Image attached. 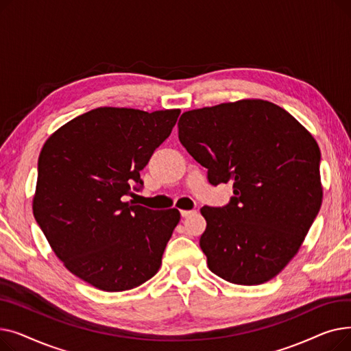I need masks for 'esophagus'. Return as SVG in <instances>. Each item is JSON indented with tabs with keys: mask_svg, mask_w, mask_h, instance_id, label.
Listing matches in <instances>:
<instances>
[{
	"mask_svg": "<svg viewBox=\"0 0 351 351\" xmlns=\"http://www.w3.org/2000/svg\"><path fill=\"white\" fill-rule=\"evenodd\" d=\"M180 215H182V217H189V216L196 215V210H180Z\"/></svg>",
	"mask_w": 351,
	"mask_h": 351,
	"instance_id": "34e87169",
	"label": "esophagus"
}]
</instances>
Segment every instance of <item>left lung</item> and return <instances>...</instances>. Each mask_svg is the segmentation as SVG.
<instances>
[{
	"label": "left lung",
	"mask_w": 351,
	"mask_h": 351,
	"mask_svg": "<svg viewBox=\"0 0 351 351\" xmlns=\"http://www.w3.org/2000/svg\"><path fill=\"white\" fill-rule=\"evenodd\" d=\"M179 141L212 185L233 183L223 208L204 206L200 249L210 271L234 285L276 278L296 256L320 210V149L287 110L241 99L182 114Z\"/></svg>",
	"instance_id": "obj_1"
}]
</instances>
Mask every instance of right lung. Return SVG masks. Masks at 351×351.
Instances as JSON below:
<instances>
[{"label": "right lung", "mask_w": 351, "mask_h": 351, "mask_svg": "<svg viewBox=\"0 0 351 351\" xmlns=\"http://www.w3.org/2000/svg\"><path fill=\"white\" fill-rule=\"evenodd\" d=\"M180 109H92L44 143L32 199L36 223L55 256L104 291L141 286L158 273L178 209L126 200L139 172L168 138Z\"/></svg>", "instance_id": "add662e5"}]
</instances>
